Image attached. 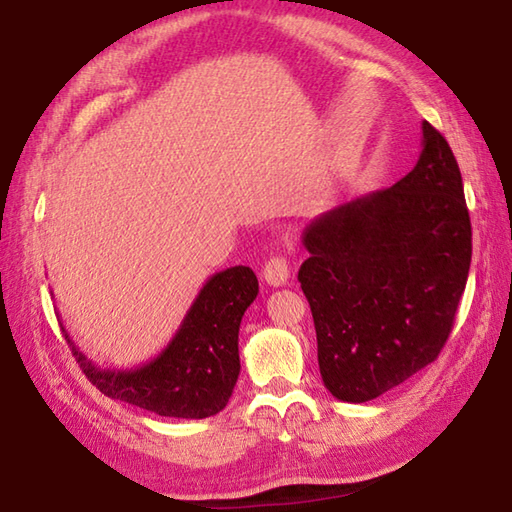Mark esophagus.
<instances>
[{
    "label": "esophagus",
    "mask_w": 512,
    "mask_h": 512,
    "mask_svg": "<svg viewBox=\"0 0 512 512\" xmlns=\"http://www.w3.org/2000/svg\"><path fill=\"white\" fill-rule=\"evenodd\" d=\"M288 275H291V266L284 257L275 255L264 264V280L271 286H284L288 282Z\"/></svg>",
    "instance_id": "34e87169"
}]
</instances>
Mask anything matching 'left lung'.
<instances>
[{
	"label": "left lung",
	"instance_id": "8db88e82",
	"mask_svg": "<svg viewBox=\"0 0 512 512\" xmlns=\"http://www.w3.org/2000/svg\"><path fill=\"white\" fill-rule=\"evenodd\" d=\"M297 280L329 392L365 403L430 365L466 291L472 228L457 159L423 120L414 170L315 217Z\"/></svg>",
	"mask_w": 512,
	"mask_h": 512
}]
</instances>
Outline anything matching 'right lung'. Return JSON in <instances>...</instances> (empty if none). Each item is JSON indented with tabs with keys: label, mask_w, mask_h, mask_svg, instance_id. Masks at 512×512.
<instances>
[{
	"label": "right lung",
	"mask_w": 512,
	"mask_h": 512,
	"mask_svg": "<svg viewBox=\"0 0 512 512\" xmlns=\"http://www.w3.org/2000/svg\"><path fill=\"white\" fill-rule=\"evenodd\" d=\"M259 293L248 266H232L203 284L176 336L159 356L134 369L94 365L62 327L89 383L116 401L174 418L221 412L239 376V324Z\"/></svg>",
	"instance_id": "1"
}]
</instances>
